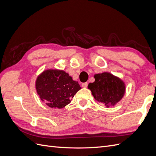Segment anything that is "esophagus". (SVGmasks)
Masks as SVG:
<instances>
[{
  "instance_id": "esophagus-1",
  "label": "esophagus",
  "mask_w": 156,
  "mask_h": 156,
  "mask_svg": "<svg viewBox=\"0 0 156 156\" xmlns=\"http://www.w3.org/2000/svg\"><path fill=\"white\" fill-rule=\"evenodd\" d=\"M81 86L83 87V88H87V86H88V83H82Z\"/></svg>"
}]
</instances>
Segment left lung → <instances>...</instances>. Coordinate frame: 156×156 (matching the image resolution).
Masks as SVG:
<instances>
[{"instance_id":"1","label":"left lung","mask_w":156,"mask_h":156,"mask_svg":"<svg viewBox=\"0 0 156 156\" xmlns=\"http://www.w3.org/2000/svg\"><path fill=\"white\" fill-rule=\"evenodd\" d=\"M94 77L95 81L89 83L88 88L96 101L109 107L115 106L124 97L126 84L120 77L108 72L95 74Z\"/></svg>"}]
</instances>
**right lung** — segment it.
Masks as SVG:
<instances>
[{"label":"right lung","mask_w":156,"mask_h":156,"mask_svg":"<svg viewBox=\"0 0 156 156\" xmlns=\"http://www.w3.org/2000/svg\"><path fill=\"white\" fill-rule=\"evenodd\" d=\"M35 87L42 101L50 108H62L68 105L81 87L64 70L48 69L37 77Z\"/></svg>","instance_id":"1"}]
</instances>
